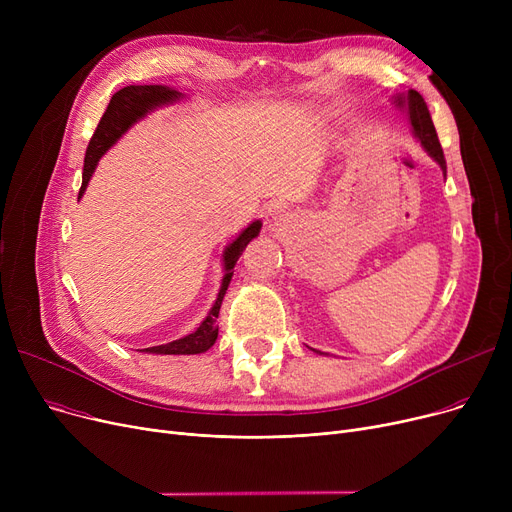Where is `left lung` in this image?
Wrapping results in <instances>:
<instances>
[{
	"instance_id": "obj_1",
	"label": "left lung",
	"mask_w": 512,
	"mask_h": 512,
	"mask_svg": "<svg viewBox=\"0 0 512 512\" xmlns=\"http://www.w3.org/2000/svg\"><path fill=\"white\" fill-rule=\"evenodd\" d=\"M394 103L398 107H402V110H407V116H409V122H411L415 137L421 141L423 149L438 161V166L442 168V172H446L444 151H442V145L438 141V134H436L432 116H429V110H427L423 97L417 91L411 89L405 95H396Z\"/></svg>"
}]
</instances>
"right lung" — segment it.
<instances>
[{"mask_svg": "<svg viewBox=\"0 0 512 512\" xmlns=\"http://www.w3.org/2000/svg\"><path fill=\"white\" fill-rule=\"evenodd\" d=\"M180 97H184L180 91L164 87V85H130V87H124L118 93H114V97L110 99V105H107L105 114L101 116V120L97 124L95 134L89 141L87 155H85V168H83V186H80V191H78V199L83 197V193L87 191V184L97 168V161L101 159V155L107 149H112L134 122H139L141 118H145L149 112L157 110V107H161V105L178 101ZM259 230H261V222L255 220L226 247L224 278H222L218 299H215L211 311L201 321L199 328L174 342L143 348V353H149V355H199V353L209 351L213 342L218 340V324H215V319H218V315H220L224 294H226L228 284L234 274V265H236L238 257L242 255V251L247 249L249 242L259 234Z\"/></svg>", "mask_w": 512, "mask_h": 512, "instance_id": "1", "label": "right lung"}]
</instances>
